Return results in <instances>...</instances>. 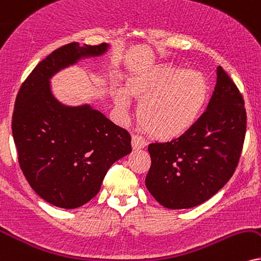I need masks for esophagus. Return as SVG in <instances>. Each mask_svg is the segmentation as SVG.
Instances as JSON below:
<instances>
[{"label":"esophagus","instance_id":"obj_1","mask_svg":"<svg viewBox=\"0 0 261 261\" xmlns=\"http://www.w3.org/2000/svg\"><path fill=\"white\" fill-rule=\"evenodd\" d=\"M145 145H146V140L141 136H139V134H134V136H132V146H133L134 150L144 149Z\"/></svg>","mask_w":261,"mask_h":261}]
</instances>
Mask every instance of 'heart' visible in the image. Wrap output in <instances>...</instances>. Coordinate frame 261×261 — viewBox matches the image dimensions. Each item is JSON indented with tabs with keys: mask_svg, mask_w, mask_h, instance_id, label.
<instances>
[{
	"mask_svg": "<svg viewBox=\"0 0 261 261\" xmlns=\"http://www.w3.org/2000/svg\"><path fill=\"white\" fill-rule=\"evenodd\" d=\"M128 92L140 100L138 120L151 136L160 139L180 137L194 127L203 110L208 85L201 72L172 64L152 67L128 82ZM120 110L129 105L127 92L117 89Z\"/></svg>",
	"mask_w": 261,
	"mask_h": 261,
	"instance_id": "heart-1",
	"label": "heart"
}]
</instances>
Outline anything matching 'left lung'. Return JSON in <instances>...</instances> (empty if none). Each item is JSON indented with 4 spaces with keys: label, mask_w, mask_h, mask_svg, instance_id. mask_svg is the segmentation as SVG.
I'll use <instances>...</instances> for the list:
<instances>
[{
    "label": "left lung",
    "mask_w": 261,
    "mask_h": 261,
    "mask_svg": "<svg viewBox=\"0 0 261 261\" xmlns=\"http://www.w3.org/2000/svg\"><path fill=\"white\" fill-rule=\"evenodd\" d=\"M247 129L243 96L223 67L207 110L176 139L150 144L151 167L145 179L163 207L192 208L217 194L233 175Z\"/></svg>",
    "instance_id": "obj_1"
}]
</instances>
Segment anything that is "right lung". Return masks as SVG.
I'll return each instance as SVG.
<instances>
[{
	"instance_id": "add662e5",
	"label": "right lung",
	"mask_w": 261,
	"mask_h": 261,
	"mask_svg": "<svg viewBox=\"0 0 261 261\" xmlns=\"http://www.w3.org/2000/svg\"><path fill=\"white\" fill-rule=\"evenodd\" d=\"M109 44L58 48L19 89L12 133L20 168L34 191L59 208L81 207L100 190L109 168L132 151L130 136L91 105L67 106L53 95L50 79Z\"/></svg>"
}]
</instances>
